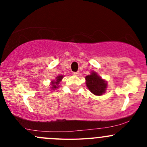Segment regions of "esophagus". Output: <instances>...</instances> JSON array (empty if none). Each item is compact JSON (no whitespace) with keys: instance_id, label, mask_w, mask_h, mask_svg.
<instances>
[{"instance_id":"esophagus-1","label":"esophagus","mask_w":147,"mask_h":147,"mask_svg":"<svg viewBox=\"0 0 147 147\" xmlns=\"http://www.w3.org/2000/svg\"><path fill=\"white\" fill-rule=\"evenodd\" d=\"M72 75H75V76H78L80 75V72H72Z\"/></svg>"}]
</instances>
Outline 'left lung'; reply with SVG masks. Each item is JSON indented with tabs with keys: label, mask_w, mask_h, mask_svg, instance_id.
<instances>
[{
	"label": "left lung",
	"mask_w": 147,
	"mask_h": 147,
	"mask_svg": "<svg viewBox=\"0 0 147 147\" xmlns=\"http://www.w3.org/2000/svg\"><path fill=\"white\" fill-rule=\"evenodd\" d=\"M86 84L92 93L95 95H102L105 92L107 88V82L98 76L96 72H92L91 75L85 78Z\"/></svg>",
	"instance_id": "8db88e82"
}]
</instances>
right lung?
Masks as SVG:
<instances>
[{
  "instance_id": "1",
  "label": "right lung",
  "mask_w": 147,
  "mask_h": 147,
  "mask_svg": "<svg viewBox=\"0 0 147 147\" xmlns=\"http://www.w3.org/2000/svg\"><path fill=\"white\" fill-rule=\"evenodd\" d=\"M63 76H61V75H60V76H57V78H56V81H52V89H53V90H55V89L57 88V86H58L59 83H60V81L62 80V79H63Z\"/></svg>"
}]
</instances>
